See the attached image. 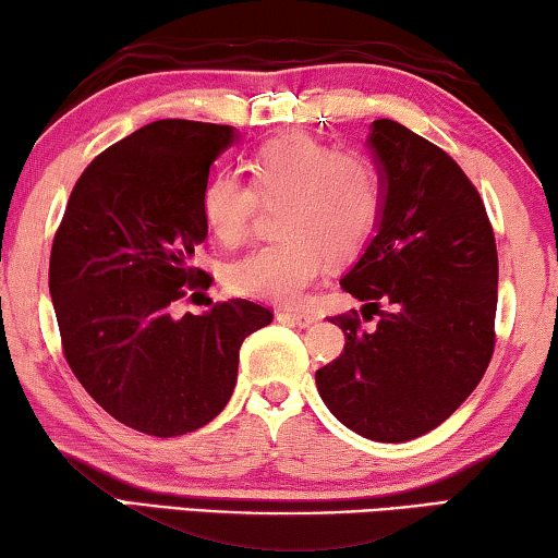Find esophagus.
Returning <instances> with one entry per match:
<instances>
[{
	"label": "esophagus",
	"mask_w": 558,
	"mask_h": 558,
	"mask_svg": "<svg viewBox=\"0 0 558 558\" xmlns=\"http://www.w3.org/2000/svg\"><path fill=\"white\" fill-rule=\"evenodd\" d=\"M279 316H284V319L299 324V327H308V324H314L316 319H319V314L308 312V308H284V312H279Z\"/></svg>",
	"instance_id": "34e87169"
}]
</instances>
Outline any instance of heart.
Returning <instances> with one entry per match:
<instances>
[{
    "label": "heart",
    "instance_id": "heart-1",
    "mask_svg": "<svg viewBox=\"0 0 558 558\" xmlns=\"http://www.w3.org/2000/svg\"><path fill=\"white\" fill-rule=\"evenodd\" d=\"M381 202L379 169L366 154L287 134L254 154L252 182L217 171L204 184L202 217L221 244L236 246L254 234L264 207L281 203V236L231 264L227 281L236 294L294 302L327 259L341 264L362 254Z\"/></svg>",
    "mask_w": 558,
    "mask_h": 558
}]
</instances>
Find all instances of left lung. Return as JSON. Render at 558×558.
Listing matches in <instances>:
<instances>
[{"label":"left lung","instance_id":"1","mask_svg":"<svg viewBox=\"0 0 558 558\" xmlns=\"http://www.w3.org/2000/svg\"><path fill=\"white\" fill-rule=\"evenodd\" d=\"M368 147L381 165V225L341 279L364 319L356 308L331 316L347 344L316 387L351 432L401 444L447 422L482 381L499 256L482 194L447 151L393 119H376Z\"/></svg>","mask_w":558,"mask_h":558}]
</instances>
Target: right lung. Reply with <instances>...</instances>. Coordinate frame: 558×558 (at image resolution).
Listing matches in <instances>:
<instances>
[{"mask_svg": "<svg viewBox=\"0 0 558 558\" xmlns=\"http://www.w3.org/2000/svg\"><path fill=\"white\" fill-rule=\"evenodd\" d=\"M231 140V126L190 119L124 136L76 179L51 242L66 364L107 414L159 439L196 432L227 407L239 349L274 319L250 299L174 316L211 287L194 267L207 239L202 192Z\"/></svg>", "mask_w": 558, "mask_h": 558, "instance_id": "1", "label": "right lung"}]
</instances>
